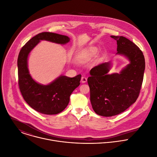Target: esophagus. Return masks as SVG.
Returning <instances> with one entry per match:
<instances>
[{"instance_id": "34e87169", "label": "esophagus", "mask_w": 157, "mask_h": 157, "mask_svg": "<svg viewBox=\"0 0 157 157\" xmlns=\"http://www.w3.org/2000/svg\"><path fill=\"white\" fill-rule=\"evenodd\" d=\"M87 81V78L85 77H82L81 78V82L84 83H86Z\"/></svg>"}]
</instances>
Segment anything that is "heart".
I'll return each instance as SVG.
<instances>
[{"instance_id": "b5f03b06", "label": "heart", "mask_w": 157, "mask_h": 157, "mask_svg": "<svg viewBox=\"0 0 157 157\" xmlns=\"http://www.w3.org/2000/svg\"><path fill=\"white\" fill-rule=\"evenodd\" d=\"M97 53V49L94 47H91L85 51L86 56L88 57H91L94 56H95Z\"/></svg>"}]
</instances>
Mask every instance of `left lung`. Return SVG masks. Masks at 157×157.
<instances>
[{"label":"left lung","instance_id":"obj_1","mask_svg":"<svg viewBox=\"0 0 157 157\" xmlns=\"http://www.w3.org/2000/svg\"><path fill=\"white\" fill-rule=\"evenodd\" d=\"M111 37L117 41L116 54L126 57L130 63L119 74H108L111 68L110 62L90 70L87 81L91 104L97 114L105 117L119 114L136 102L145 67L144 56L137 45L124 36Z\"/></svg>","mask_w":157,"mask_h":157}]
</instances>
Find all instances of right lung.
<instances>
[{
    "label": "right lung",
    "mask_w": 157,
    "mask_h": 157,
    "mask_svg": "<svg viewBox=\"0 0 157 157\" xmlns=\"http://www.w3.org/2000/svg\"><path fill=\"white\" fill-rule=\"evenodd\" d=\"M41 40L65 44L70 38L65 35L43 32L29 40L20 50L18 60V85L21 95L30 107L44 114H57L68 105L70 96L79 86L81 75L71 78L60 75L51 83L44 85L35 82L31 77L28 68L29 52Z\"/></svg>",
    "instance_id": "obj_1"
}]
</instances>
